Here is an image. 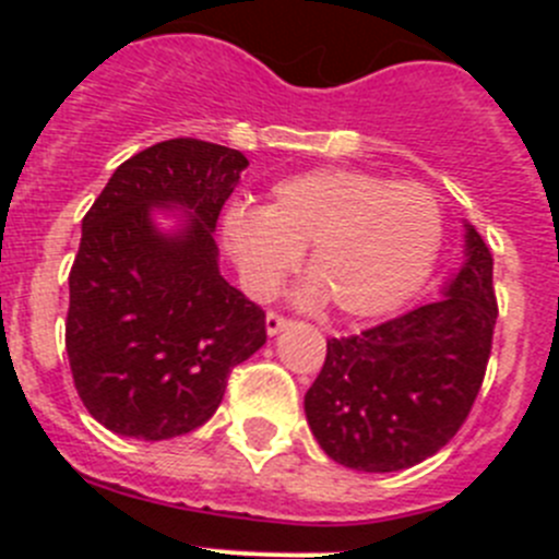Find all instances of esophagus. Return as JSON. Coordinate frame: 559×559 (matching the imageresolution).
<instances>
[{"mask_svg": "<svg viewBox=\"0 0 559 559\" xmlns=\"http://www.w3.org/2000/svg\"><path fill=\"white\" fill-rule=\"evenodd\" d=\"M288 328V319H285V316H280V313H274V310H271L269 316H265V333L269 335H276V333H283V330Z\"/></svg>", "mask_w": 559, "mask_h": 559, "instance_id": "34e87169", "label": "esophagus"}]
</instances>
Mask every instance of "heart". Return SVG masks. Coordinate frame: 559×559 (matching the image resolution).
I'll list each match as a JSON object with an SVG mask.
<instances>
[{"mask_svg":"<svg viewBox=\"0 0 559 559\" xmlns=\"http://www.w3.org/2000/svg\"><path fill=\"white\" fill-rule=\"evenodd\" d=\"M221 237L243 288L276 290L308 246L305 302L333 299L353 319L397 310L437 263L445 218L431 190L355 167H319L271 187L265 206L231 204Z\"/></svg>","mask_w":559,"mask_h":559,"instance_id":"obj_1","label":"heart"}]
</instances>
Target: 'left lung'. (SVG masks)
Listing matches in <instances>:
<instances>
[{
    "label": "left lung",
    "instance_id": "8db88e82",
    "mask_svg": "<svg viewBox=\"0 0 559 559\" xmlns=\"http://www.w3.org/2000/svg\"><path fill=\"white\" fill-rule=\"evenodd\" d=\"M498 319L492 254L464 224V263L437 302L330 338L305 394L316 442L360 473L414 467L445 448L481 389Z\"/></svg>",
    "mask_w": 559,
    "mask_h": 559
}]
</instances>
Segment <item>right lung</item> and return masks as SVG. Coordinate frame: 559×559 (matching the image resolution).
<instances>
[{"label":"right lung","mask_w":559,"mask_h":559,"mask_svg":"<svg viewBox=\"0 0 559 559\" xmlns=\"http://www.w3.org/2000/svg\"><path fill=\"white\" fill-rule=\"evenodd\" d=\"M240 151L167 140L122 162L83 218L69 271L67 355L88 414L120 437H181L218 412L265 313L221 276L215 224ZM177 221L173 230L155 224Z\"/></svg>","instance_id":"obj_1"}]
</instances>
